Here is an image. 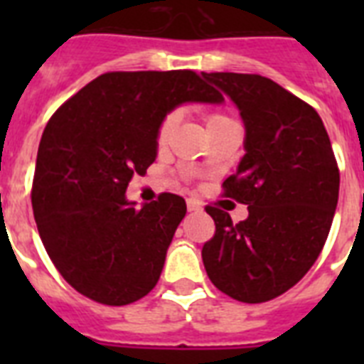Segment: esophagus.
Returning <instances> with one entry per match:
<instances>
[{
  "label": "esophagus",
  "mask_w": 364,
  "mask_h": 364,
  "mask_svg": "<svg viewBox=\"0 0 364 364\" xmlns=\"http://www.w3.org/2000/svg\"><path fill=\"white\" fill-rule=\"evenodd\" d=\"M187 210L188 211H200V210H202V205H200V202H196V200L188 198L187 200Z\"/></svg>",
  "instance_id": "34e87169"
}]
</instances>
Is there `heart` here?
Segmentation results:
<instances>
[{"label":"heart","mask_w":364,"mask_h":364,"mask_svg":"<svg viewBox=\"0 0 364 364\" xmlns=\"http://www.w3.org/2000/svg\"><path fill=\"white\" fill-rule=\"evenodd\" d=\"M177 122H179V113H177V111H170V113H166V115L162 117V121H160L159 128H156V143H159L160 147L170 141V137L171 134H173V130H176ZM230 124H236V122H234L228 115L221 113V111H211V113L205 115V130H208V134H211V132L215 130H221V128H227V126Z\"/></svg>","instance_id":"b5f03b06"}]
</instances>
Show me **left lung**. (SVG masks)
Listing matches in <instances>:
<instances>
[{"mask_svg":"<svg viewBox=\"0 0 364 364\" xmlns=\"http://www.w3.org/2000/svg\"><path fill=\"white\" fill-rule=\"evenodd\" d=\"M238 105L245 154L223 196L245 204V221L208 205L215 234L202 247L211 283L240 302L276 299L321 253L338 204L340 171L321 117L255 73H202Z\"/></svg>","mask_w":364,"mask_h":364,"instance_id":"left-lung-1","label":"left lung"}]
</instances>
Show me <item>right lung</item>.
Listing matches in <instances>:
<instances>
[{
  "label": "right lung",
  "mask_w": 364,
  "mask_h": 364,
  "mask_svg": "<svg viewBox=\"0 0 364 364\" xmlns=\"http://www.w3.org/2000/svg\"><path fill=\"white\" fill-rule=\"evenodd\" d=\"M221 98L191 70L109 71L50 117L37 151L31 208L48 257L75 291L124 306L156 285L187 204L162 193L137 210L126 188L156 159L166 113Z\"/></svg>",
  "instance_id": "add662e5"
}]
</instances>
